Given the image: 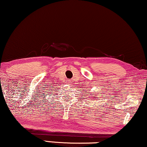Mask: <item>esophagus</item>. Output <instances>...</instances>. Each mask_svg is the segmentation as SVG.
<instances>
[{"label": "esophagus", "mask_w": 147, "mask_h": 147, "mask_svg": "<svg viewBox=\"0 0 147 147\" xmlns=\"http://www.w3.org/2000/svg\"><path fill=\"white\" fill-rule=\"evenodd\" d=\"M66 83H68V84H70V83H71V81H70V80H68L67 82H66Z\"/></svg>", "instance_id": "obj_1"}]
</instances>
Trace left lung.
Masks as SVG:
<instances>
[{
	"mask_svg": "<svg viewBox=\"0 0 147 147\" xmlns=\"http://www.w3.org/2000/svg\"><path fill=\"white\" fill-rule=\"evenodd\" d=\"M94 98H96V96H94ZM95 99H96V98H95Z\"/></svg>",
	"mask_w": 147,
	"mask_h": 147,
	"instance_id": "1",
	"label": "left lung"
}]
</instances>
